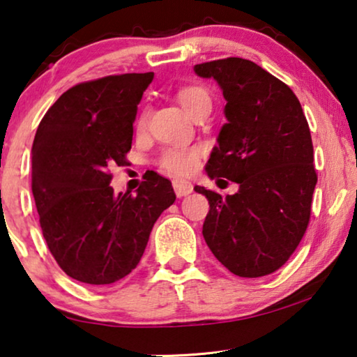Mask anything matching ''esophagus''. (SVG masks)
I'll use <instances>...</instances> for the list:
<instances>
[{
    "label": "esophagus",
    "instance_id": "34e87169",
    "mask_svg": "<svg viewBox=\"0 0 357 357\" xmlns=\"http://www.w3.org/2000/svg\"><path fill=\"white\" fill-rule=\"evenodd\" d=\"M174 190L175 195H177L178 198H182L193 192V185L187 182V180H174Z\"/></svg>",
    "mask_w": 357,
    "mask_h": 357
}]
</instances>
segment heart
<instances>
[{
  "label": "heart",
  "instance_id": "1",
  "mask_svg": "<svg viewBox=\"0 0 357 357\" xmlns=\"http://www.w3.org/2000/svg\"><path fill=\"white\" fill-rule=\"evenodd\" d=\"M178 102L188 115L204 104L211 105L208 91L198 86L185 87V89L180 91ZM144 123L146 112L139 115L138 126H143ZM199 158H202V149L199 148H167L160 154L159 165L160 169L172 175H188L198 167Z\"/></svg>",
  "mask_w": 357,
  "mask_h": 357
}]
</instances>
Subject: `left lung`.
<instances>
[{
  "instance_id": "left-lung-1",
  "label": "left lung",
  "mask_w": 357,
  "mask_h": 357,
  "mask_svg": "<svg viewBox=\"0 0 357 357\" xmlns=\"http://www.w3.org/2000/svg\"><path fill=\"white\" fill-rule=\"evenodd\" d=\"M221 87L227 123L206 164L209 178L238 183L234 195L204 187L209 202L203 237L234 275L276 271L299 245L317 185L314 146L301 102L284 82L243 58L195 65Z\"/></svg>"
}]
</instances>
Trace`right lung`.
I'll use <instances>...</instances> for the list:
<instances>
[{
  "mask_svg": "<svg viewBox=\"0 0 357 357\" xmlns=\"http://www.w3.org/2000/svg\"><path fill=\"white\" fill-rule=\"evenodd\" d=\"M154 73L81 82L60 96L32 144V193L52 255L73 280L112 284L138 266L154 222L175 202L151 172L135 195L114 193L110 165H125L143 92Z\"/></svg>",
  "mask_w": 357,
  "mask_h": 357,
  "instance_id": "right-lung-1",
  "label": "right lung"
}]
</instances>
